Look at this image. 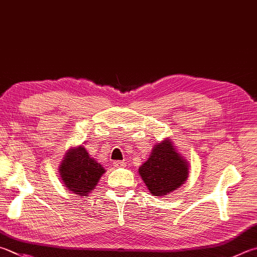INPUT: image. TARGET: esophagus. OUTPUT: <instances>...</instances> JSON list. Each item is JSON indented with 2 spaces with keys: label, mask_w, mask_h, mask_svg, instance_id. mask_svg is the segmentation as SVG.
<instances>
[{
  "label": "esophagus",
  "mask_w": 257,
  "mask_h": 257,
  "mask_svg": "<svg viewBox=\"0 0 257 257\" xmlns=\"http://www.w3.org/2000/svg\"><path fill=\"white\" fill-rule=\"evenodd\" d=\"M113 166L114 167H123V166H125V162L124 161H114Z\"/></svg>",
  "instance_id": "esophagus-1"
}]
</instances>
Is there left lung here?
Instances as JSON below:
<instances>
[{"label":"left lung","mask_w":257,"mask_h":257,"mask_svg":"<svg viewBox=\"0 0 257 257\" xmlns=\"http://www.w3.org/2000/svg\"><path fill=\"white\" fill-rule=\"evenodd\" d=\"M144 183L153 195L162 197L173 192L189 175V164L177 153L171 139L155 145L148 160L138 169Z\"/></svg>","instance_id":"left-lung-1"}]
</instances>
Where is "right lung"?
I'll list each match as a JSON object with an SVG mask.
<instances>
[{
	"mask_svg": "<svg viewBox=\"0 0 257 257\" xmlns=\"http://www.w3.org/2000/svg\"><path fill=\"white\" fill-rule=\"evenodd\" d=\"M104 172L84 146L68 149L59 165L60 177L67 190L82 197L94 190Z\"/></svg>",
	"mask_w": 257,
	"mask_h": 257,
	"instance_id": "1",
	"label": "right lung"
}]
</instances>
